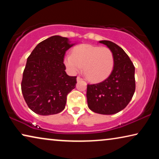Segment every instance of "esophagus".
<instances>
[{"mask_svg": "<svg viewBox=\"0 0 159 159\" xmlns=\"http://www.w3.org/2000/svg\"><path fill=\"white\" fill-rule=\"evenodd\" d=\"M82 80V77H77V81H80V80Z\"/></svg>", "mask_w": 159, "mask_h": 159, "instance_id": "34e87169", "label": "esophagus"}]
</instances>
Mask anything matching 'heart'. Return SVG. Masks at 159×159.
Returning <instances> with one entry per match:
<instances>
[{"instance_id":"1","label":"heart","mask_w":159,"mask_h":159,"mask_svg":"<svg viewBox=\"0 0 159 159\" xmlns=\"http://www.w3.org/2000/svg\"><path fill=\"white\" fill-rule=\"evenodd\" d=\"M64 64L71 73L78 72L84 66V73L88 80L99 82L111 73L114 58L108 48L82 45L73 50L72 55L65 56Z\"/></svg>"}]
</instances>
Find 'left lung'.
<instances>
[{
    "label": "left lung",
    "instance_id": "8db88e82",
    "mask_svg": "<svg viewBox=\"0 0 159 159\" xmlns=\"http://www.w3.org/2000/svg\"><path fill=\"white\" fill-rule=\"evenodd\" d=\"M112 51L114 69L105 80L87 85L88 107L101 114H114L128 105L135 90L134 66L124 50L108 40L100 41Z\"/></svg>",
    "mask_w": 159,
    "mask_h": 159
}]
</instances>
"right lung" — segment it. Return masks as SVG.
<instances>
[{
	"label": "right lung",
	"instance_id": "1",
	"mask_svg": "<svg viewBox=\"0 0 159 159\" xmlns=\"http://www.w3.org/2000/svg\"><path fill=\"white\" fill-rule=\"evenodd\" d=\"M74 45L55 35L42 41L27 58L21 88L28 107L47 116L64 109L67 95L75 88L77 77L66 75L64 58Z\"/></svg>",
	"mask_w": 159,
	"mask_h": 159
}]
</instances>
